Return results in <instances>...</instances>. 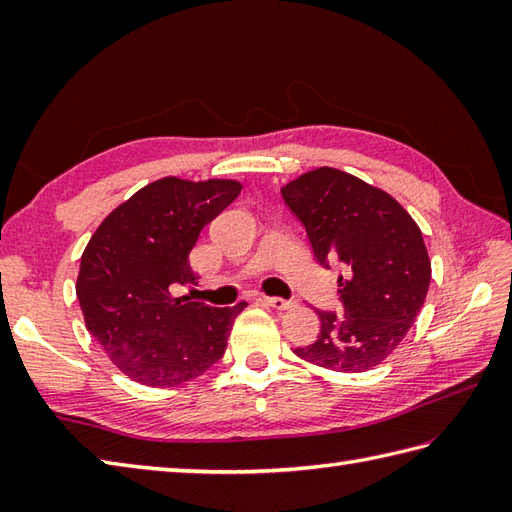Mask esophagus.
<instances>
[{"instance_id":"esophagus-1","label":"esophagus","mask_w":512,"mask_h":512,"mask_svg":"<svg viewBox=\"0 0 512 512\" xmlns=\"http://www.w3.org/2000/svg\"><path fill=\"white\" fill-rule=\"evenodd\" d=\"M259 301L266 303V306H270V308H275V310H288V308L295 306V303H292V301L281 299V297H262Z\"/></svg>"}]
</instances>
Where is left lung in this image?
I'll return each instance as SVG.
<instances>
[{
	"label": "left lung",
	"mask_w": 512,
	"mask_h": 512,
	"mask_svg": "<svg viewBox=\"0 0 512 512\" xmlns=\"http://www.w3.org/2000/svg\"><path fill=\"white\" fill-rule=\"evenodd\" d=\"M281 195L306 226L317 262L345 266L343 314L317 310V341L295 354L345 374L383 363L427 299L431 262L418 224L383 189L332 167L303 173Z\"/></svg>",
	"instance_id": "left-lung-1"
}]
</instances>
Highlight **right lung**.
<instances>
[{
  "mask_svg": "<svg viewBox=\"0 0 512 512\" xmlns=\"http://www.w3.org/2000/svg\"><path fill=\"white\" fill-rule=\"evenodd\" d=\"M239 191L235 180H156L107 215L85 246L76 279L85 328L136 383L176 387L224 356L246 301L211 308L171 288L195 284L191 248Z\"/></svg>",
  "mask_w": 512,
  "mask_h": 512,
  "instance_id": "right-lung-1",
  "label": "right lung"
}]
</instances>
